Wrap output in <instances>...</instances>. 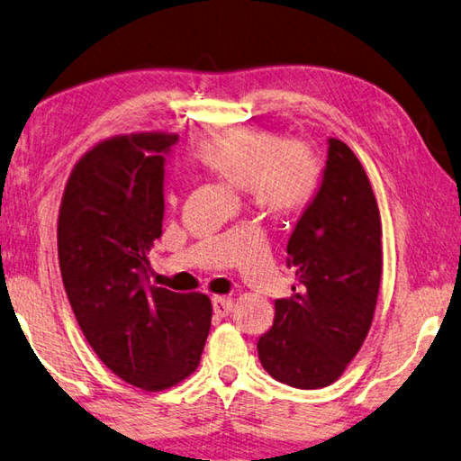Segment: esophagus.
<instances>
[{
  "label": "esophagus",
  "mask_w": 461,
  "mask_h": 461,
  "mask_svg": "<svg viewBox=\"0 0 461 461\" xmlns=\"http://www.w3.org/2000/svg\"><path fill=\"white\" fill-rule=\"evenodd\" d=\"M231 308H233V302H231L230 297H221V295H215L213 297V312H215V316L225 318L231 312Z\"/></svg>",
  "instance_id": "obj_1"
}]
</instances>
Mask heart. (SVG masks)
Listing matches in <instances>:
<instances>
[{"label":"heart","instance_id":"1","mask_svg":"<svg viewBox=\"0 0 461 461\" xmlns=\"http://www.w3.org/2000/svg\"><path fill=\"white\" fill-rule=\"evenodd\" d=\"M191 156L204 172L244 191L268 217L297 215L322 182V167L308 145L262 127H231L199 139Z\"/></svg>","mask_w":461,"mask_h":461}]
</instances>
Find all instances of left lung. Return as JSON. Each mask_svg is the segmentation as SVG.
I'll return each instance as SVG.
<instances>
[{
    "label": "left lung",
    "mask_w": 461,
    "mask_h": 461,
    "mask_svg": "<svg viewBox=\"0 0 461 461\" xmlns=\"http://www.w3.org/2000/svg\"><path fill=\"white\" fill-rule=\"evenodd\" d=\"M294 295L276 299L258 359L276 382L326 388L365 342L382 281V219L353 149L328 139L324 178L287 244Z\"/></svg>",
    "instance_id": "8db88e82"
}]
</instances>
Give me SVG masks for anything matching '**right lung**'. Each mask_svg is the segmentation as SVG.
I'll use <instances>...</instances> for the list:
<instances>
[{
  "label": "right lung",
  "mask_w": 461,
  "mask_h": 461,
  "mask_svg": "<svg viewBox=\"0 0 461 461\" xmlns=\"http://www.w3.org/2000/svg\"><path fill=\"white\" fill-rule=\"evenodd\" d=\"M178 135L104 139L65 185L57 250L63 287L86 340L114 375L167 390L199 367L211 299L149 283L148 254L162 236L164 153Z\"/></svg>",
  "instance_id": "obj_1"
}]
</instances>
